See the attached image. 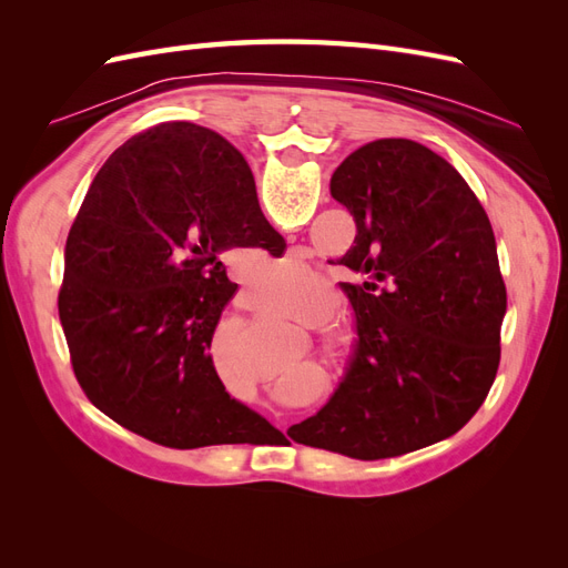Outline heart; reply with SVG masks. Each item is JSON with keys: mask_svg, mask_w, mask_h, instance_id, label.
Instances as JSON below:
<instances>
[{"mask_svg": "<svg viewBox=\"0 0 568 568\" xmlns=\"http://www.w3.org/2000/svg\"><path fill=\"white\" fill-rule=\"evenodd\" d=\"M282 311L294 317L303 324H322L324 320H329L336 311V305L329 296H315V298H303V296H291L282 301ZM329 346L332 348H343L348 346V336L343 332H332L329 334ZM313 374H317V369L313 367Z\"/></svg>", "mask_w": 568, "mask_h": 568, "instance_id": "1", "label": "heart"}]
</instances>
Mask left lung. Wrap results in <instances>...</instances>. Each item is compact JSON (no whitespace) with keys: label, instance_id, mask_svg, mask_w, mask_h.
Returning a JSON list of instances; mask_svg holds the SVG:
<instances>
[{"label":"left lung","instance_id":"1","mask_svg":"<svg viewBox=\"0 0 568 568\" xmlns=\"http://www.w3.org/2000/svg\"><path fill=\"white\" fill-rule=\"evenodd\" d=\"M329 189L357 230L338 261L355 274L341 282L355 341L332 398L286 434L398 457L457 434L495 382L507 291L493 227L457 170L412 140L359 146Z\"/></svg>","mask_w":568,"mask_h":568}]
</instances>
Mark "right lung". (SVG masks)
Segmentation results:
<instances>
[{
    "label": "right lung",
    "instance_id": "right-lung-1",
    "mask_svg": "<svg viewBox=\"0 0 568 568\" xmlns=\"http://www.w3.org/2000/svg\"><path fill=\"white\" fill-rule=\"evenodd\" d=\"M277 242L225 136L161 123L115 149L68 232L59 291L90 403L165 448L248 443L267 422L225 390L211 355L239 288L222 253Z\"/></svg>",
    "mask_w": 568,
    "mask_h": 568
}]
</instances>
